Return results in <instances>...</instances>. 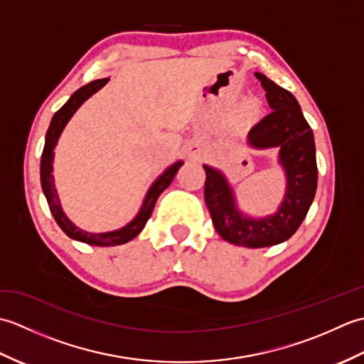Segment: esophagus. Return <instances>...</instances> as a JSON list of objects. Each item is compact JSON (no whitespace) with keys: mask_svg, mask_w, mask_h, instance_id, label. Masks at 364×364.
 <instances>
[{"mask_svg":"<svg viewBox=\"0 0 364 364\" xmlns=\"http://www.w3.org/2000/svg\"><path fill=\"white\" fill-rule=\"evenodd\" d=\"M188 153H189L191 158H197V156H200V153H202V150H200V146L197 144H191L188 146Z\"/></svg>","mask_w":364,"mask_h":364,"instance_id":"1","label":"esophagus"}]
</instances>
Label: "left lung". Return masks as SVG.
<instances>
[{
    "label": "left lung",
    "instance_id": "1",
    "mask_svg": "<svg viewBox=\"0 0 364 364\" xmlns=\"http://www.w3.org/2000/svg\"><path fill=\"white\" fill-rule=\"evenodd\" d=\"M266 90L270 112L247 136L252 149H278L286 188L282 203L274 214L252 218L237 206L235 189L219 168L203 164L205 202L214 228L230 244L261 249L282 244L296 233L314 200L318 188V164L313 131L291 92L262 73H255Z\"/></svg>",
    "mask_w": 364,
    "mask_h": 364
}]
</instances>
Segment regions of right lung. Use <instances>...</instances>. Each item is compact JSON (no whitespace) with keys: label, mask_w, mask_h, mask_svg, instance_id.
<instances>
[{"label":"right lung","mask_w":364,"mask_h":364,"mask_svg":"<svg viewBox=\"0 0 364 364\" xmlns=\"http://www.w3.org/2000/svg\"><path fill=\"white\" fill-rule=\"evenodd\" d=\"M107 81H109V78L95 80L86 84V86H82L81 89L76 90L70 98H68V102L60 107L56 114L53 115L48 131H46V136H45V146H43V153L41 159L42 191L46 197V202H48L50 211L53 214L54 220L58 222L60 230H63L68 237L75 239V241H80L89 245H98V247L127 244L131 241V239L141 233L146 220L150 219L158 197L168 188V184L173 181L176 172L183 166V161L173 162L172 166H168L164 172H162L156 180L151 183V186L149 188V191H146V194L144 197L141 208H139V213L134 215L133 220L127 223L125 227H122L119 230H112V231H105V233H89V231L76 227L75 223L67 218V214L63 210V205H60L56 184H54V176H53L54 149H56L59 137L63 134L67 123L73 117V114L80 109V106L86 102V100H89L95 94V92H98L103 86H106Z\"/></svg>","instance_id":"obj_1"}]
</instances>
